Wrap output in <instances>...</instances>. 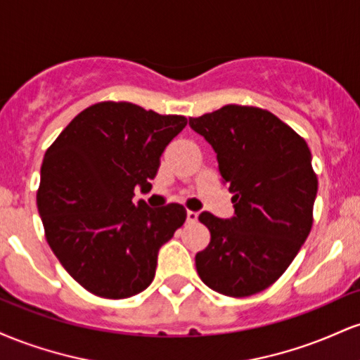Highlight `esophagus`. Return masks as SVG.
I'll return each instance as SVG.
<instances>
[{"label": "esophagus", "instance_id": "esophagus-1", "mask_svg": "<svg viewBox=\"0 0 360 360\" xmlns=\"http://www.w3.org/2000/svg\"><path fill=\"white\" fill-rule=\"evenodd\" d=\"M186 220H188L189 223H194L198 220V212H189L188 210V213H186Z\"/></svg>", "mask_w": 360, "mask_h": 360}]
</instances>
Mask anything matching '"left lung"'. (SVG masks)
Here are the masks:
<instances>
[{
    "mask_svg": "<svg viewBox=\"0 0 360 360\" xmlns=\"http://www.w3.org/2000/svg\"><path fill=\"white\" fill-rule=\"evenodd\" d=\"M189 127L213 147L235 210L225 220L200 214L212 240L196 254V271L220 295L252 296L283 276L311 230V152L291 127L254 106L226 105L189 118Z\"/></svg>",
    "mask_w": 360,
    "mask_h": 360,
    "instance_id": "1",
    "label": "left lung"
}]
</instances>
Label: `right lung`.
<instances>
[{
  "label": "right lung",
  "instance_id": "obj_1",
  "mask_svg": "<svg viewBox=\"0 0 360 360\" xmlns=\"http://www.w3.org/2000/svg\"><path fill=\"white\" fill-rule=\"evenodd\" d=\"M188 120L131 103L81 111L45 152L37 206L56 257L93 295L123 300L148 288L157 255L186 220L183 205L134 203Z\"/></svg>",
  "mask_w": 360,
  "mask_h": 360
}]
</instances>
